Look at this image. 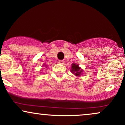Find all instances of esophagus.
<instances>
[{"label": "esophagus", "instance_id": "1", "mask_svg": "<svg viewBox=\"0 0 125 125\" xmlns=\"http://www.w3.org/2000/svg\"><path fill=\"white\" fill-rule=\"evenodd\" d=\"M59 63L60 64H63L64 63V61H59Z\"/></svg>", "mask_w": 125, "mask_h": 125}]
</instances>
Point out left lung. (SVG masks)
Segmentation results:
<instances>
[{"label":"left lung","instance_id":"8db88e82","mask_svg":"<svg viewBox=\"0 0 125 125\" xmlns=\"http://www.w3.org/2000/svg\"><path fill=\"white\" fill-rule=\"evenodd\" d=\"M71 71L76 76H79L81 75L83 72L82 70H81V67H79V65L75 63H72V64Z\"/></svg>","mask_w":125,"mask_h":125}]
</instances>
